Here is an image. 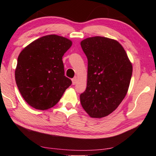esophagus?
<instances>
[{
	"instance_id": "esophagus-1",
	"label": "esophagus",
	"mask_w": 156,
	"mask_h": 156,
	"mask_svg": "<svg viewBox=\"0 0 156 156\" xmlns=\"http://www.w3.org/2000/svg\"><path fill=\"white\" fill-rule=\"evenodd\" d=\"M72 84L74 85L76 84V82H77V79H76V77H74L72 79Z\"/></svg>"
}]
</instances>
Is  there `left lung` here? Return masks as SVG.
Returning a JSON list of instances; mask_svg holds the SVG:
<instances>
[{"instance_id":"8db88e82","label":"left lung","mask_w":156,"mask_h":156,"mask_svg":"<svg viewBox=\"0 0 156 156\" xmlns=\"http://www.w3.org/2000/svg\"><path fill=\"white\" fill-rule=\"evenodd\" d=\"M81 47L88 60L87 89L80 94L81 104L89 116L103 118L116 110L126 95L132 64L115 40L88 37Z\"/></svg>"}]
</instances>
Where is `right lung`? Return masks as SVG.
Returning <instances> with one entry per match:
<instances>
[{
	"mask_svg": "<svg viewBox=\"0 0 156 156\" xmlns=\"http://www.w3.org/2000/svg\"><path fill=\"white\" fill-rule=\"evenodd\" d=\"M67 38L49 35L21 51L15 71L16 84L32 107L47 110L56 105L72 81L65 76L62 57L72 46Z\"/></svg>",
	"mask_w": 156,
	"mask_h": 156,
	"instance_id": "obj_1",
	"label": "right lung"
}]
</instances>
